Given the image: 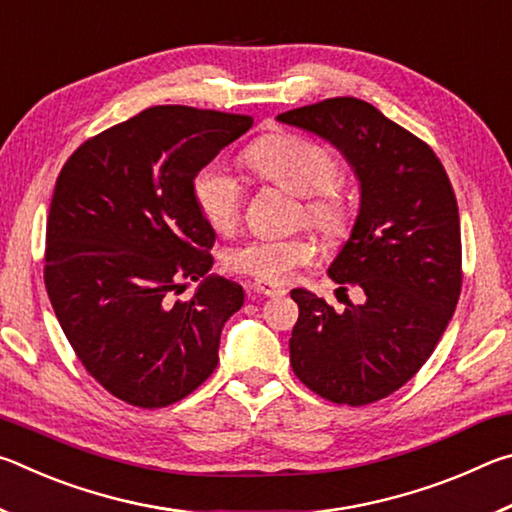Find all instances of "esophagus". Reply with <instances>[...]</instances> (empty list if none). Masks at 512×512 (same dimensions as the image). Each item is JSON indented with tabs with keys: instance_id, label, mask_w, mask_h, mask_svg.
Here are the masks:
<instances>
[{
	"instance_id": "obj_1",
	"label": "esophagus",
	"mask_w": 512,
	"mask_h": 512,
	"mask_svg": "<svg viewBox=\"0 0 512 512\" xmlns=\"http://www.w3.org/2000/svg\"><path fill=\"white\" fill-rule=\"evenodd\" d=\"M253 289L257 293H262V296H266V298H277V296H284V293H287L280 287V284H273V282H266V280H255Z\"/></svg>"
}]
</instances>
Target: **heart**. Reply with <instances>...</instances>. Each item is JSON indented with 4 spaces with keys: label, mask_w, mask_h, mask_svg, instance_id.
Segmentation results:
<instances>
[{
    "label": "heart",
    "mask_w": 512,
    "mask_h": 512,
    "mask_svg": "<svg viewBox=\"0 0 512 512\" xmlns=\"http://www.w3.org/2000/svg\"><path fill=\"white\" fill-rule=\"evenodd\" d=\"M244 160L259 178L296 196H305L307 221L325 235H336L345 228L348 205L332 187L339 167L323 146L277 133L250 146ZM194 198L203 219L214 230L228 232L235 228L244 201V189L235 173L216 164L205 167L194 180ZM314 255L316 246L307 237H257L230 248L225 264L259 280L284 282L296 268L309 264Z\"/></svg>",
    "instance_id": "b5f03b06"
}]
</instances>
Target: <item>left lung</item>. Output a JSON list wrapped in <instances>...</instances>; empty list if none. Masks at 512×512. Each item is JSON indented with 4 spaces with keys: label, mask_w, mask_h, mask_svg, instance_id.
I'll list each match as a JSON object with an SVG mask.
<instances>
[{
    "label": "left lung",
    "mask_w": 512,
    "mask_h": 512,
    "mask_svg": "<svg viewBox=\"0 0 512 512\" xmlns=\"http://www.w3.org/2000/svg\"><path fill=\"white\" fill-rule=\"evenodd\" d=\"M277 121L332 144L359 180L357 219L327 275L343 291L359 287L363 302L334 311L293 289L291 368L329 402H377L424 366L461 296L452 183L427 144L361 99H325Z\"/></svg>",
    "instance_id": "left-lung-1"
}]
</instances>
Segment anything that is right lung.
Returning a JSON list of instances; mask_svg holds the SVG:
<instances>
[{"label":"right lung","mask_w":512,"mask_h":512,"mask_svg":"<svg viewBox=\"0 0 512 512\" xmlns=\"http://www.w3.org/2000/svg\"><path fill=\"white\" fill-rule=\"evenodd\" d=\"M253 117L153 106L92 137L56 180L45 284L85 370L142 409L183 400L219 363L221 329L244 305L210 273L214 228L194 180ZM201 281L189 301L175 296Z\"/></svg>","instance_id":"add662e5"}]
</instances>
